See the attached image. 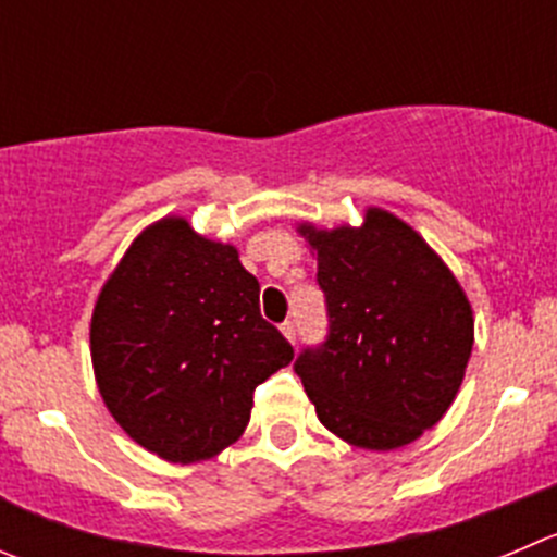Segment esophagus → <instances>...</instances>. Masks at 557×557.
<instances>
[{
	"instance_id": "34e87169",
	"label": "esophagus",
	"mask_w": 557,
	"mask_h": 557,
	"mask_svg": "<svg viewBox=\"0 0 557 557\" xmlns=\"http://www.w3.org/2000/svg\"><path fill=\"white\" fill-rule=\"evenodd\" d=\"M280 329H283L285 339H288V343H290V345H294V343H296V326H294V321H285V323H283V326H280Z\"/></svg>"
}]
</instances>
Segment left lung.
Masks as SVG:
<instances>
[{
	"label": "left lung",
	"instance_id": "1",
	"mask_svg": "<svg viewBox=\"0 0 557 557\" xmlns=\"http://www.w3.org/2000/svg\"><path fill=\"white\" fill-rule=\"evenodd\" d=\"M318 256L329 334L294 370L326 430L372 451L441 422L473 348V310L438 252L370 207L361 228L299 225Z\"/></svg>",
	"mask_w": 557,
	"mask_h": 557
}]
</instances>
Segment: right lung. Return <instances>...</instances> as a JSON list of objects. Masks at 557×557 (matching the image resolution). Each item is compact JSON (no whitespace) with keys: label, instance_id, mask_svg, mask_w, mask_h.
Returning <instances> with one entry per match:
<instances>
[{"label":"right lung","instance_id":"right-lung-1","mask_svg":"<svg viewBox=\"0 0 557 557\" xmlns=\"http://www.w3.org/2000/svg\"><path fill=\"white\" fill-rule=\"evenodd\" d=\"M234 245L163 218L129 245L91 312V364L119 428L169 462H201L250 422L294 348L258 307Z\"/></svg>","mask_w":557,"mask_h":557}]
</instances>
